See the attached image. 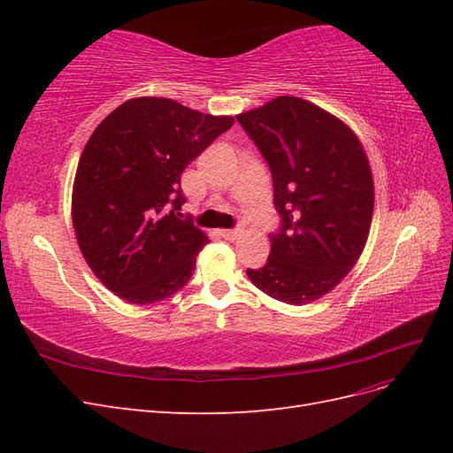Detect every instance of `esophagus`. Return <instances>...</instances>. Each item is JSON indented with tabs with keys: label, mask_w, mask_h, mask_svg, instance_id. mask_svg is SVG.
Here are the masks:
<instances>
[{
	"label": "esophagus",
	"mask_w": 453,
	"mask_h": 453,
	"mask_svg": "<svg viewBox=\"0 0 453 453\" xmlns=\"http://www.w3.org/2000/svg\"><path fill=\"white\" fill-rule=\"evenodd\" d=\"M221 236L226 240H236L242 236V230L240 228H225V230H221Z\"/></svg>",
	"instance_id": "34e87169"
}]
</instances>
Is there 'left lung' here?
<instances>
[{"instance_id":"1","label":"left lung","mask_w":453,"mask_h":453,"mask_svg":"<svg viewBox=\"0 0 453 453\" xmlns=\"http://www.w3.org/2000/svg\"><path fill=\"white\" fill-rule=\"evenodd\" d=\"M236 119L268 162L281 219L266 265L248 268V276L285 304L313 303L348 276L365 250L374 210L365 149L340 119L295 96Z\"/></svg>"}]
</instances>
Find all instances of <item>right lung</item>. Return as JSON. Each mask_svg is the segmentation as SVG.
I'll return each mask as SVG.
<instances>
[{
	"instance_id": "right-lung-1",
	"label": "right lung",
	"mask_w": 453,
	"mask_h": 453,
	"mask_svg": "<svg viewBox=\"0 0 453 453\" xmlns=\"http://www.w3.org/2000/svg\"><path fill=\"white\" fill-rule=\"evenodd\" d=\"M232 125V117L145 96L94 130L77 166L72 219L81 253L109 291L153 304L188 283L210 240L181 219V173Z\"/></svg>"
}]
</instances>
